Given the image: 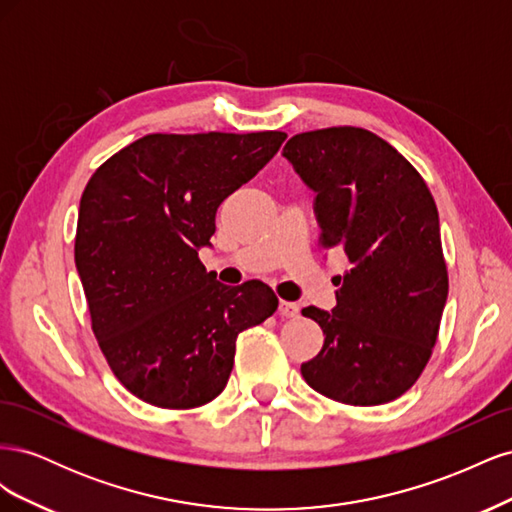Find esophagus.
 Segmentation results:
<instances>
[{"instance_id":"esophagus-1","label":"esophagus","mask_w":512,"mask_h":512,"mask_svg":"<svg viewBox=\"0 0 512 512\" xmlns=\"http://www.w3.org/2000/svg\"><path fill=\"white\" fill-rule=\"evenodd\" d=\"M277 314L282 318H297L299 316V305L290 303V301H280V307H277Z\"/></svg>"}]
</instances>
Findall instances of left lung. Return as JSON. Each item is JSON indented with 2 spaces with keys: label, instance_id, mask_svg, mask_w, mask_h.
<instances>
[{
  "label": "left lung",
  "instance_id": "left-lung-1",
  "mask_svg": "<svg viewBox=\"0 0 512 512\" xmlns=\"http://www.w3.org/2000/svg\"><path fill=\"white\" fill-rule=\"evenodd\" d=\"M284 158L316 192L320 245L350 262L333 277V312L303 309L324 344L301 374L348 406L393 401L423 374L448 297L436 200L395 147L363 128L297 134Z\"/></svg>",
  "mask_w": 512,
  "mask_h": 512
}]
</instances>
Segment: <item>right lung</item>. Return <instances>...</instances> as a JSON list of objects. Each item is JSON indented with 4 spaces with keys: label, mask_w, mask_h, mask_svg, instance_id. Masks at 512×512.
<instances>
[{
    "label": "right lung",
    "mask_w": 512,
    "mask_h": 512,
    "mask_svg": "<svg viewBox=\"0 0 512 512\" xmlns=\"http://www.w3.org/2000/svg\"><path fill=\"white\" fill-rule=\"evenodd\" d=\"M284 141L273 130L147 134L91 175L76 271L108 367L147 404H209L228 382L237 335L277 309L275 292L258 280L220 284L198 250L211 245L222 200Z\"/></svg>",
    "instance_id": "add662e5"
}]
</instances>
